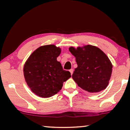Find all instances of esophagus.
<instances>
[{
	"label": "esophagus",
	"instance_id": "1",
	"mask_svg": "<svg viewBox=\"0 0 130 130\" xmlns=\"http://www.w3.org/2000/svg\"><path fill=\"white\" fill-rule=\"evenodd\" d=\"M69 72H70V74H71V75H72V74H73V69H70Z\"/></svg>",
	"mask_w": 130,
	"mask_h": 130
}]
</instances>
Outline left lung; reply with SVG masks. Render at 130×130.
Here are the masks:
<instances>
[{"mask_svg": "<svg viewBox=\"0 0 130 130\" xmlns=\"http://www.w3.org/2000/svg\"><path fill=\"white\" fill-rule=\"evenodd\" d=\"M69 50L77 63L72 78L78 86L91 93L106 88L112 70L107 55L99 48L89 45L77 49L70 47Z\"/></svg>", "mask_w": 130, "mask_h": 130, "instance_id": "8db88e82", "label": "left lung"}]
</instances>
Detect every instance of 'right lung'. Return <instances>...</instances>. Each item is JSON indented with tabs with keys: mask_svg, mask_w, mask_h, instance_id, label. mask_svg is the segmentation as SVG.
Masks as SVG:
<instances>
[{
	"mask_svg": "<svg viewBox=\"0 0 130 130\" xmlns=\"http://www.w3.org/2000/svg\"><path fill=\"white\" fill-rule=\"evenodd\" d=\"M61 49L54 45L38 47L28 57L24 66L25 80L32 92L41 98H50L57 94L63 83L71 75L63 69L57 58Z\"/></svg>",
	"mask_w": 130,
	"mask_h": 130,
	"instance_id": "obj_1",
	"label": "right lung"
}]
</instances>
